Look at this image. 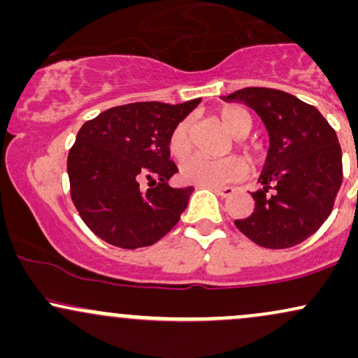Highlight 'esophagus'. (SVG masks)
Wrapping results in <instances>:
<instances>
[{"label":"esophagus","mask_w":358,"mask_h":358,"mask_svg":"<svg viewBox=\"0 0 358 358\" xmlns=\"http://www.w3.org/2000/svg\"><path fill=\"white\" fill-rule=\"evenodd\" d=\"M208 188H212V190L220 196H231L232 193L236 192L232 187H208Z\"/></svg>","instance_id":"1"}]
</instances>
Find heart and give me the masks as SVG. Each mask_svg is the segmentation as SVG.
I'll use <instances>...</instances> for the list:
<instances>
[{
	"label": "heart",
	"instance_id": "1",
	"mask_svg": "<svg viewBox=\"0 0 358 358\" xmlns=\"http://www.w3.org/2000/svg\"><path fill=\"white\" fill-rule=\"evenodd\" d=\"M219 117L222 124L227 127L232 134L242 136L250 129L249 113L239 106H227L220 109ZM168 150L170 155L176 159L187 158L192 151V122L190 119H182L173 127L170 138H168ZM245 153H250L244 148ZM248 175V163L241 156H229L220 162H210V159L193 156L180 166V176L183 182L202 185V187H220V185L237 182Z\"/></svg>",
	"mask_w": 358,
	"mask_h": 358
}]
</instances>
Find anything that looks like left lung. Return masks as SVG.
Instances as JSON below:
<instances>
[{
    "mask_svg": "<svg viewBox=\"0 0 358 358\" xmlns=\"http://www.w3.org/2000/svg\"><path fill=\"white\" fill-rule=\"evenodd\" d=\"M224 99L256 110L271 141L254 210L236 220L237 229L262 248H293L313 236L334 208L343 180L335 129L315 106L278 89L245 87Z\"/></svg>",
    "mask_w": 358,
    "mask_h": 358,
    "instance_id": "obj_1",
    "label": "left lung"
}]
</instances>
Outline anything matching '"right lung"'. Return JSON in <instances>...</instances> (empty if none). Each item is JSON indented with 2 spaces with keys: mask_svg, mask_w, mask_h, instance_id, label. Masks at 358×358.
<instances>
[{
  "mask_svg": "<svg viewBox=\"0 0 358 358\" xmlns=\"http://www.w3.org/2000/svg\"><path fill=\"white\" fill-rule=\"evenodd\" d=\"M200 101L116 106L80 127L67 159L71 196L97 237L116 248L138 249L175 227L193 187L168 185L178 171L168 138Z\"/></svg>",
  "mask_w": 358,
  "mask_h": 358,
  "instance_id": "right-lung-1",
  "label": "right lung"
}]
</instances>
